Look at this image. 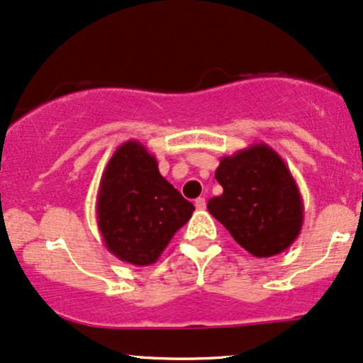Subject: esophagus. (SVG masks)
<instances>
[{
	"mask_svg": "<svg viewBox=\"0 0 363 363\" xmlns=\"http://www.w3.org/2000/svg\"><path fill=\"white\" fill-rule=\"evenodd\" d=\"M194 206H196V209H199L201 211V209L206 208V201H204V198H198L194 201Z\"/></svg>",
	"mask_w": 363,
	"mask_h": 363,
	"instance_id": "34e87169",
	"label": "esophagus"
}]
</instances>
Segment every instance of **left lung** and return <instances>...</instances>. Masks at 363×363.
<instances>
[{"label":"left lung","mask_w":363,"mask_h":363,"mask_svg":"<svg viewBox=\"0 0 363 363\" xmlns=\"http://www.w3.org/2000/svg\"><path fill=\"white\" fill-rule=\"evenodd\" d=\"M215 177L223 193L208 201V209L240 247L265 259L294 243L304 221L303 198L272 147L253 143L221 157Z\"/></svg>","instance_id":"obj_1"}]
</instances>
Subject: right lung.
I'll return each instance as SVG.
<instances>
[{
    "label": "right lung",
    "mask_w": 363,
    "mask_h": 363,
    "mask_svg": "<svg viewBox=\"0 0 363 363\" xmlns=\"http://www.w3.org/2000/svg\"><path fill=\"white\" fill-rule=\"evenodd\" d=\"M193 211V203L160 176L145 145L128 140L116 148L96 198L98 228L116 259L138 267L155 264Z\"/></svg>",
    "instance_id": "obj_1"
}]
</instances>
